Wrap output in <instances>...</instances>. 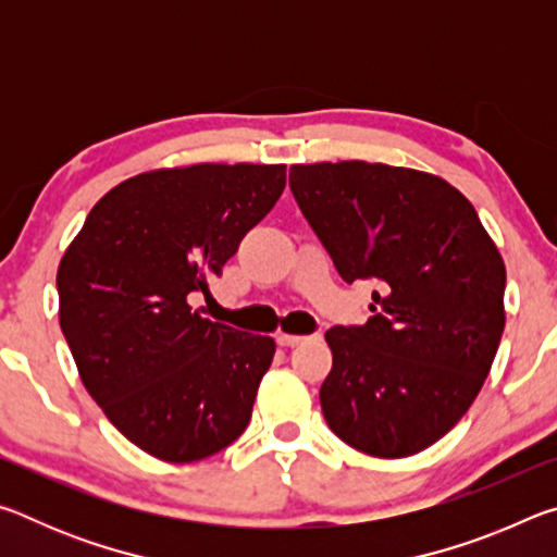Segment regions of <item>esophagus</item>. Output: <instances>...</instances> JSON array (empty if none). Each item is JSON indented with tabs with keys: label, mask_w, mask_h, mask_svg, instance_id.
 I'll return each mask as SVG.
<instances>
[{
	"label": "esophagus",
	"mask_w": 557,
	"mask_h": 557,
	"mask_svg": "<svg viewBox=\"0 0 557 557\" xmlns=\"http://www.w3.org/2000/svg\"><path fill=\"white\" fill-rule=\"evenodd\" d=\"M305 342H309V336H299V334H277V344H280V346H287V348L299 346V344H305Z\"/></svg>",
	"instance_id": "obj_1"
}]
</instances>
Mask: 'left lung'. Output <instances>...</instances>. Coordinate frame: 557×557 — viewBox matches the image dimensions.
Masks as SVG:
<instances>
[{"mask_svg":"<svg viewBox=\"0 0 557 557\" xmlns=\"http://www.w3.org/2000/svg\"><path fill=\"white\" fill-rule=\"evenodd\" d=\"M289 188L344 282L373 280L371 317L332 326L326 425L371 457H410L457 425L502 342L506 268L445 178L369 162L295 164Z\"/></svg>","mask_w":557,"mask_h":557,"instance_id":"1","label":"left lung"}]
</instances>
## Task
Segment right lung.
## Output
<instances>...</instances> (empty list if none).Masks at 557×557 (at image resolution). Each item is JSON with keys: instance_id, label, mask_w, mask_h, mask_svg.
I'll list each match as a JSON object with an SVG mask.
<instances>
[{"instance_id": "right-lung-1", "label": "right lung", "mask_w": 557, "mask_h": 557, "mask_svg": "<svg viewBox=\"0 0 557 557\" xmlns=\"http://www.w3.org/2000/svg\"><path fill=\"white\" fill-rule=\"evenodd\" d=\"M285 191V164H194L117 184L59 265V319L81 381L132 445L199 461L248 428L275 342L201 317L252 225Z\"/></svg>"}]
</instances>
